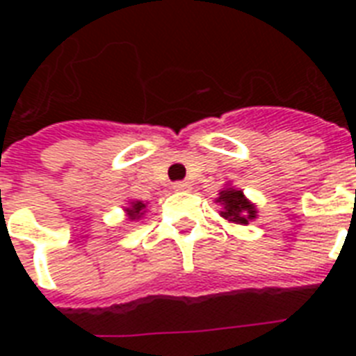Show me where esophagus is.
Segmentation results:
<instances>
[{"label": "esophagus", "mask_w": 356, "mask_h": 356, "mask_svg": "<svg viewBox=\"0 0 356 356\" xmlns=\"http://www.w3.org/2000/svg\"><path fill=\"white\" fill-rule=\"evenodd\" d=\"M173 190H175V192H186V190H190V183H186V181H179V183L173 184Z\"/></svg>", "instance_id": "esophagus-1"}]
</instances>
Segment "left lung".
<instances>
[{"mask_svg": "<svg viewBox=\"0 0 356 356\" xmlns=\"http://www.w3.org/2000/svg\"><path fill=\"white\" fill-rule=\"evenodd\" d=\"M214 201L222 207L220 216L234 225H249V222H253L254 218L259 216L257 205L243 195L242 190L234 188L231 184L220 190V194Z\"/></svg>", "mask_w": 356, "mask_h": 356, "instance_id": "obj_1", "label": "left lung"}]
</instances>
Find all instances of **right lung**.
<instances>
[{
    "label": "right lung",
    "instance_id": "obj_1",
    "mask_svg": "<svg viewBox=\"0 0 356 356\" xmlns=\"http://www.w3.org/2000/svg\"><path fill=\"white\" fill-rule=\"evenodd\" d=\"M145 207H147V203H144V201L131 200L123 211H125V216H127L129 222H138V220H142V218H144Z\"/></svg>",
    "mask_w": 356,
    "mask_h": 356
}]
</instances>
